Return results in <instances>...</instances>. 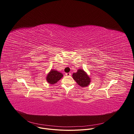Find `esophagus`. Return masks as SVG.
I'll return each mask as SVG.
<instances>
[{"instance_id":"34e87169","label":"esophagus","mask_w":134,"mask_h":134,"mask_svg":"<svg viewBox=\"0 0 134 134\" xmlns=\"http://www.w3.org/2000/svg\"><path fill=\"white\" fill-rule=\"evenodd\" d=\"M71 73H66L65 74V75L67 76H71Z\"/></svg>"}]
</instances>
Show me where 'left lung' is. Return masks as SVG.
<instances>
[{
    "instance_id": "1",
    "label": "left lung",
    "mask_w": 134,
    "mask_h": 134,
    "mask_svg": "<svg viewBox=\"0 0 134 134\" xmlns=\"http://www.w3.org/2000/svg\"><path fill=\"white\" fill-rule=\"evenodd\" d=\"M72 78L81 87L87 86L90 85L91 81L87 74L82 69H79L77 72L74 73Z\"/></svg>"
}]
</instances>
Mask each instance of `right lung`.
<instances>
[{
	"instance_id": "add662e5",
	"label": "right lung",
	"mask_w": 134,
	"mask_h": 134,
	"mask_svg": "<svg viewBox=\"0 0 134 134\" xmlns=\"http://www.w3.org/2000/svg\"><path fill=\"white\" fill-rule=\"evenodd\" d=\"M63 77V75L60 72L56 70L51 69L47 76L46 80L47 81L48 83L50 84H54L60 80Z\"/></svg>"
}]
</instances>
